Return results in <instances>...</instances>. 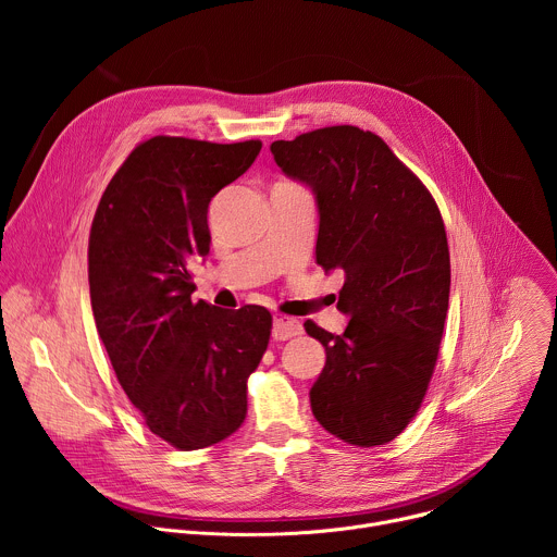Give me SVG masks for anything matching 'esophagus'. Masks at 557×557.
<instances>
[{
    "mask_svg": "<svg viewBox=\"0 0 557 557\" xmlns=\"http://www.w3.org/2000/svg\"><path fill=\"white\" fill-rule=\"evenodd\" d=\"M301 333V324L295 320V317H288V314H275L273 320V339L277 342H286L295 335Z\"/></svg>",
    "mask_w": 557,
    "mask_h": 557,
    "instance_id": "1",
    "label": "esophagus"
}]
</instances>
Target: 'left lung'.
<instances>
[{
    "label": "left lung",
    "mask_w": 557,
    "mask_h": 557,
    "mask_svg": "<svg viewBox=\"0 0 557 557\" xmlns=\"http://www.w3.org/2000/svg\"><path fill=\"white\" fill-rule=\"evenodd\" d=\"M271 153L317 198V264L346 275V331L304 324L326 348L312 414L344 443L385 445L417 417L438 359L449 304L441 211L383 138L355 125L275 140Z\"/></svg>",
    "instance_id": "obj_1"
}]
</instances>
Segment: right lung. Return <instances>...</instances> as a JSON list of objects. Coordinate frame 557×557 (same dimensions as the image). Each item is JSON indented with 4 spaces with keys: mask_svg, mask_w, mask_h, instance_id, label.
I'll use <instances>...</instances> for the list:
<instances>
[{
    "mask_svg": "<svg viewBox=\"0 0 557 557\" xmlns=\"http://www.w3.org/2000/svg\"><path fill=\"white\" fill-rule=\"evenodd\" d=\"M260 149V140H143L92 220L88 280L99 337L145 425L183 451L215 445L245 423L247 379L271 339L264 306L191 301L189 271L209 253L211 198Z\"/></svg>",
    "mask_w": 557,
    "mask_h": 557,
    "instance_id": "add662e5",
    "label": "right lung"
}]
</instances>
